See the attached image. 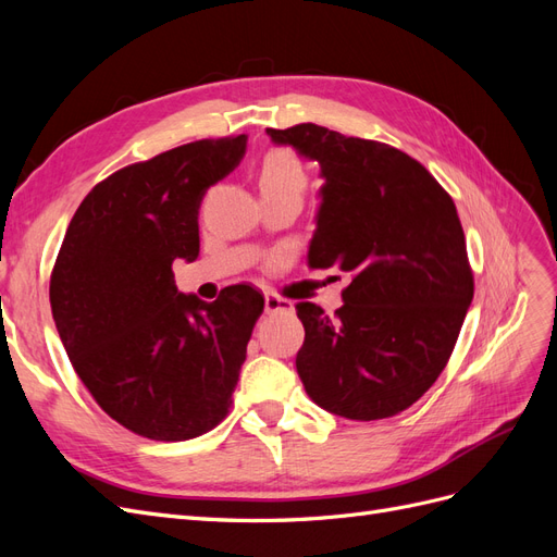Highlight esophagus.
Segmentation results:
<instances>
[{"mask_svg":"<svg viewBox=\"0 0 557 557\" xmlns=\"http://www.w3.org/2000/svg\"><path fill=\"white\" fill-rule=\"evenodd\" d=\"M264 311L267 313H281V311H293V301L285 299L281 295L267 293L264 295Z\"/></svg>","mask_w":557,"mask_h":557,"instance_id":"esophagus-1","label":"esophagus"}]
</instances>
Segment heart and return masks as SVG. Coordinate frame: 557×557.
Segmentation results:
<instances>
[{"label":"heart","instance_id":"heart-1","mask_svg":"<svg viewBox=\"0 0 557 557\" xmlns=\"http://www.w3.org/2000/svg\"><path fill=\"white\" fill-rule=\"evenodd\" d=\"M258 185L264 201H301L309 188V170L293 148H272L260 162Z\"/></svg>","mask_w":557,"mask_h":557}]
</instances>
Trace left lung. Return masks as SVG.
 Here are the masks:
<instances>
[{
  "mask_svg": "<svg viewBox=\"0 0 557 557\" xmlns=\"http://www.w3.org/2000/svg\"><path fill=\"white\" fill-rule=\"evenodd\" d=\"M320 164L325 185L309 267L346 272L334 318L299 301L297 374L309 397L350 420L391 418L440 379L474 297L450 195L401 150L301 123L267 129Z\"/></svg>",
  "mask_w": 557,
  "mask_h": 557,
  "instance_id": "left-lung-1",
  "label": "left lung"
}]
</instances>
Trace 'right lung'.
<instances>
[{"label":"right lung","instance_id":"add662e5","mask_svg":"<svg viewBox=\"0 0 557 557\" xmlns=\"http://www.w3.org/2000/svg\"><path fill=\"white\" fill-rule=\"evenodd\" d=\"M246 134L123 166L81 201L50 274V309L78 379L115 423L156 442L213 430L232 407L264 297L178 293L199 256V207L246 153Z\"/></svg>","mask_w":557,"mask_h":557}]
</instances>
